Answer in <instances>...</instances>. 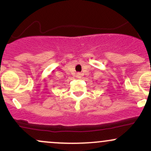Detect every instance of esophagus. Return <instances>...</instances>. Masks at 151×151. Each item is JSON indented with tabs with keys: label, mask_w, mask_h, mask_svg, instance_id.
<instances>
[{
	"label": "esophagus",
	"mask_w": 151,
	"mask_h": 151,
	"mask_svg": "<svg viewBox=\"0 0 151 151\" xmlns=\"http://www.w3.org/2000/svg\"><path fill=\"white\" fill-rule=\"evenodd\" d=\"M81 76H82V74H81V73H78V74H77V78H81Z\"/></svg>",
	"instance_id": "34e87169"
}]
</instances>
